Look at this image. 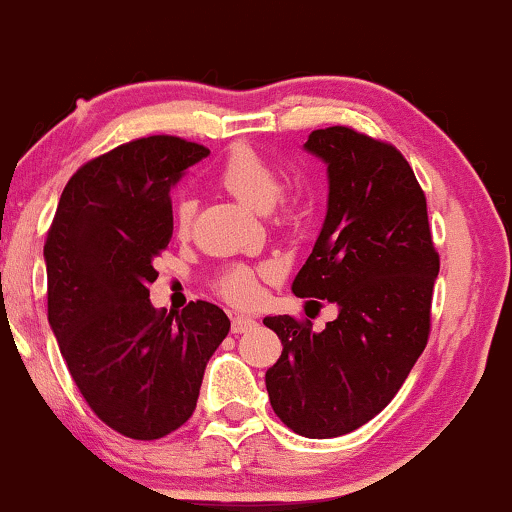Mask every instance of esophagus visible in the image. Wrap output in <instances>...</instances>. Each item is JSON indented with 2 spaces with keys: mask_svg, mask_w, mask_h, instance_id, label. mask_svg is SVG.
I'll use <instances>...</instances> for the list:
<instances>
[{
  "mask_svg": "<svg viewBox=\"0 0 512 512\" xmlns=\"http://www.w3.org/2000/svg\"><path fill=\"white\" fill-rule=\"evenodd\" d=\"M255 319H252V316H245V314H241V316H234V321H231V331L234 333H245V331H250L252 326H255Z\"/></svg>",
  "mask_w": 512,
  "mask_h": 512,
  "instance_id": "esophagus-1",
  "label": "esophagus"
}]
</instances>
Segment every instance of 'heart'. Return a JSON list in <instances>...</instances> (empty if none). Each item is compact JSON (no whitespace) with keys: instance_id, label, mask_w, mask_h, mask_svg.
I'll list each match as a JSON object with an SVG mask.
<instances>
[{"instance_id":"1","label":"heart","mask_w":512,"mask_h":512,"mask_svg":"<svg viewBox=\"0 0 512 512\" xmlns=\"http://www.w3.org/2000/svg\"><path fill=\"white\" fill-rule=\"evenodd\" d=\"M217 184L224 193L243 203L245 208L267 212L276 198L281 200V172L271 163L267 155L257 151L255 146L238 144L226 155L222 167L217 172ZM193 215H196V203L191 198H181L174 205V231L179 236H186L191 229ZM274 276V269L269 264L260 267H245L234 264L226 267L217 278V290L226 300L234 304H255L260 300L262 281Z\"/></svg>"}]
</instances>
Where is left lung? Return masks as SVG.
<instances>
[{
	"label": "left lung",
	"instance_id": "obj_1",
	"mask_svg": "<svg viewBox=\"0 0 512 512\" xmlns=\"http://www.w3.org/2000/svg\"><path fill=\"white\" fill-rule=\"evenodd\" d=\"M304 151L328 165V212L293 293L338 304L321 333L267 316L283 352L267 371L271 409L309 439L361 428L390 404L430 335L439 255L428 203L392 144L352 127L309 134Z\"/></svg>",
	"mask_w": 512,
	"mask_h": 512
}]
</instances>
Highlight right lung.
Wrapping results in <instances>:
<instances>
[{
  "instance_id": "obj_1",
  "label": "right lung",
  "mask_w": 512,
  "mask_h": 512,
  "mask_svg": "<svg viewBox=\"0 0 512 512\" xmlns=\"http://www.w3.org/2000/svg\"><path fill=\"white\" fill-rule=\"evenodd\" d=\"M210 151L134 139L77 170L44 243L49 326L77 390L108 428L170 435L196 409L205 366L229 333L217 304L155 309L153 262L172 238L170 189Z\"/></svg>"
}]
</instances>
